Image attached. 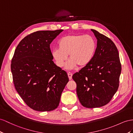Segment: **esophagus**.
Listing matches in <instances>:
<instances>
[{
	"instance_id": "obj_1",
	"label": "esophagus",
	"mask_w": 133,
	"mask_h": 133,
	"mask_svg": "<svg viewBox=\"0 0 133 133\" xmlns=\"http://www.w3.org/2000/svg\"><path fill=\"white\" fill-rule=\"evenodd\" d=\"M67 74H68V76H69V79L70 80H71L72 79V74L71 73V72H69L67 73Z\"/></svg>"
}]
</instances>
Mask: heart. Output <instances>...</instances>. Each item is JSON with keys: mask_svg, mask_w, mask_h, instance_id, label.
Segmentation results:
<instances>
[{"mask_svg": "<svg viewBox=\"0 0 133 133\" xmlns=\"http://www.w3.org/2000/svg\"><path fill=\"white\" fill-rule=\"evenodd\" d=\"M58 47L52 50V56L56 65L62 67L69 55L70 59L66 64L67 69H72L78 66L89 64L96 54L97 41L89 35L74 34L62 37L58 42Z\"/></svg>", "mask_w": 133, "mask_h": 133, "instance_id": "1", "label": "heart"}]
</instances>
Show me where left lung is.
I'll return each mask as SVG.
<instances>
[{
    "label": "left lung",
    "instance_id": "left-lung-1",
    "mask_svg": "<svg viewBox=\"0 0 133 133\" xmlns=\"http://www.w3.org/2000/svg\"><path fill=\"white\" fill-rule=\"evenodd\" d=\"M97 39V47L91 62L72 76L76 93L84 107L103 106L110 102L119 86L121 71L119 54L112 41L91 29Z\"/></svg>",
    "mask_w": 133,
    "mask_h": 133
}]
</instances>
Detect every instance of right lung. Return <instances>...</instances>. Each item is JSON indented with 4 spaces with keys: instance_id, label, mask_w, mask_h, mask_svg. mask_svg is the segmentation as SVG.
Instances as JSON below:
<instances>
[{
    "instance_id": "obj_1",
    "label": "right lung",
    "mask_w": 133,
    "mask_h": 133,
    "mask_svg": "<svg viewBox=\"0 0 133 133\" xmlns=\"http://www.w3.org/2000/svg\"><path fill=\"white\" fill-rule=\"evenodd\" d=\"M38 31L25 37L15 51L11 71L16 89L34 110L44 112L58 106L69 77L53 61L50 44L63 31Z\"/></svg>"
}]
</instances>
